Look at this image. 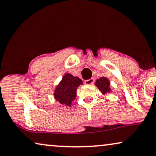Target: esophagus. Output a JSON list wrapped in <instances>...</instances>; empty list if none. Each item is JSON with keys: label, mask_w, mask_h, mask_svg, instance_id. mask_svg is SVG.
<instances>
[{"label": "esophagus", "mask_w": 156, "mask_h": 156, "mask_svg": "<svg viewBox=\"0 0 156 156\" xmlns=\"http://www.w3.org/2000/svg\"><path fill=\"white\" fill-rule=\"evenodd\" d=\"M93 82H94V79H93V78H90V79H89V80H85V83H86V85H90V84H92Z\"/></svg>", "instance_id": "esophagus-1"}]
</instances>
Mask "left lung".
<instances>
[{
	"instance_id": "left-lung-1",
	"label": "left lung",
	"mask_w": 156,
	"mask_h": 156,
	"mask_svg": "<svg viewBox=\"0 0 156 156\" xmlns=\"http://www.w3.org/2000/svg\"><path fill=\"white\" fill-rule=\"evenodd\" d=\"M95 85L98 87L99 90L102 93V94L105 95L107 93H111V89L110 87V81L105 77H101L99 79H97Z\"/></svg>"
}]
</instances>
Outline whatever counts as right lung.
Segmentation results:
<instances>
[{"instance_id": "obj_1", "label": "right lung", "mask_w": 156, "mask_h": 156, "mask_svg": "<svg viewBox=\"0 0 156 156\" xmlns=\"http://www.w3.org/2000/svg\"><path fill=\"white\" fill-rule=\"evenodd\" d=\"M80 85H83V81L78 77L66 73L55 87L54 98L61 104L71 106L72 102L76 98L77 88Z\"/></svg>"}]
</instances>
